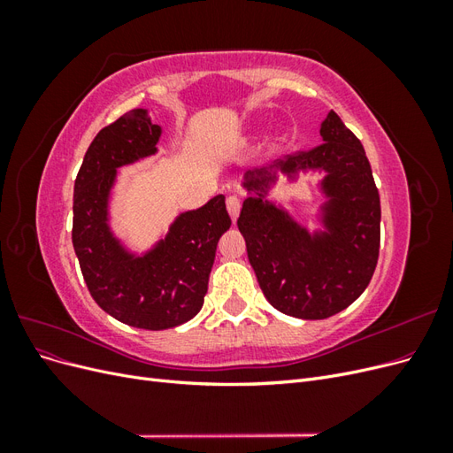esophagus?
<instances>
[{"label":"esophagus","instance_id":"1","mask_svg":"<svg viewBox=\"0 0 453 453\" xmlns=\"http://www.w3.org/2000/svg\"><path fill=\"white\" fill-rule=\"evenodd\" d=\"M226 210H228V213H230V219H232V221L236 223V219H238L240 210H242V202H240V198H238V196H228V198H226Z\"/></svg>","mask_w":453,"mask_h":453}]
</instances>
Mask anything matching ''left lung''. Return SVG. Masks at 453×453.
<instances>
[{"label":"left lung","instance_id":"8db88e82","mask_svg":"<svg viewBox=\"0 0 453 453\" xmlns=\"http://www.w3.org/2000/svg\"><path fill=\"white\" fill-rule=\"evenodd\" d=\"M318 147L243 175L248 190L238 217L250 263L268 303L298 319H325L355 303L372 280L380 253V195L361 142L331 111ZM324 173L321 229L300 226L267 200L279 173Z\"/></svg>","mask_w":453,"mask_h":453}]
</instances>
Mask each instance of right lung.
Segmentation results:
<instances>
[{
    "mask_svg": "<svg viewBox=\"0 0 453 453\" xmlns=\"http://www.w3.org/2000/svg\"><path fill=\"white\" fill-rule=\"evenodd\" d=\"M162 128L132 109L90 143L73 188V250L92 298L120 323L164 331L193 319L208 293L217 242L232 221L225 196L180 213L143 253L128 250L109 225V202L122 166L158 153Z\"/></svg>",
    "mask_w": 453,
    "mask_h": 453,
    "instance_id": "1",
    "label": "right lung"
}]
</instances>
